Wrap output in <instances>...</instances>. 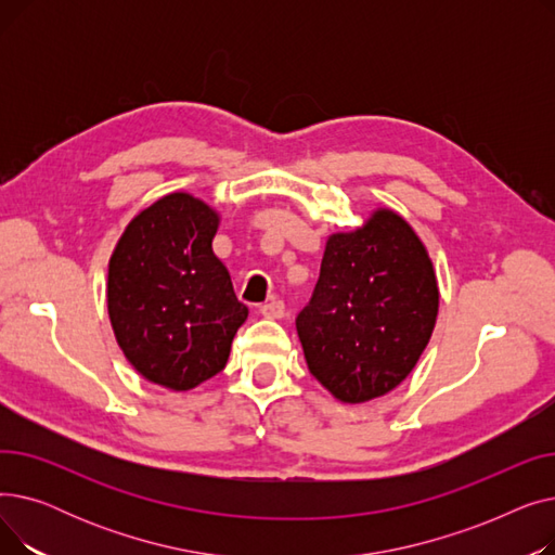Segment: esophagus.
<instances>
[{"label":"esophagus","instance_id":"1","mask_svg":"<svg viewBox=\"0 0 555 555\" xmlns=\"http://www.w3.org/2000/svg\"><path fill=\"white\" fill-rule=\"evenodd\" d=\"M258 310H260V314H262V317H272V319H276V317H283V312H285V304H283V299H272V301H266V304H262Z\"/></svg>","mask_w":555,"mask_h":555}]
</instances>
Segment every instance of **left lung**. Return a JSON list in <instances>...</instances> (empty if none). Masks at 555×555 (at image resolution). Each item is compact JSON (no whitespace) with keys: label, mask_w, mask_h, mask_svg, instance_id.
<instances>
[{"label":"left lung","mask_w":555,"mask_h":555,"mask_svg":"<svg viewBox=\"0 0 555 555\" xmlns=\"http://www.w3.org/2000/svg\"><path fill=\"white\" fill-rule=\"evenodd\" d=\"M436 314L439 285L421 238L380 209L328 238L297 333L317 380L341 402H366L412 373Z\"/></svg>","instance_id":"1"}]
</instances>
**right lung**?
Instances as JSON below:
<instances>
[{
	"label": "right lung",
	"mask_w": 555,
	"mask_h": 555,
	"mask_svg": "<svg viewBox=\"0 0 555 555\" xmlns=\"http://www.w3.org/2000/svg\"><path fill=\"white\" fill-rule=\"evenodd\" d=\"M216 231L211 207L170 193L126 227L109 258L107 310L116 341L145 380L172 391L220 373L247 319L214 254Z\"/></svg>",
	"instance_id": "add662e5"
}]
</instances>
